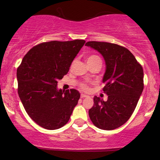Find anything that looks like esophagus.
Wrapping results in <instances>:
<instances>
[{"label":"esophagus","instance_id":"obj_1","mask_svg":"<svg viewBox=\"0 0 160 160\" xmlns=\"http://www.w3.org/2000/svg\"><path fill=\"white\" fill-rule=\"evenodd\" d=\"M87 95H85V94H81V98H87Z\"/></svg>","mask_w":160,"mask_h":160}]
</instances>
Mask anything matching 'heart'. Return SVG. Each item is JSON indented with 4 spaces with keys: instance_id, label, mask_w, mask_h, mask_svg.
I'll use <instances>...</instances> for the list:
<instances>
[{
    "instance_id": "obj_1",
    "label": "heart",
    "mask_w": 160,
    "mask_h": 160,
    "mask_svg": "<svg viewBox=\"0 0 160 160\" xmlns=\"http://www.w3.org/2000/svg\"><path fill=\"white\" fill-rule=\"evenodd\" d=\"M100 60L99 57L96 56V55H90L89 57H87V63L89 62H94V61L95 60ZM81 88L82 89H84V90H88V86L86 84H81Z\"/></svg>"
}]
</instances>
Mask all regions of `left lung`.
Wrapping results in <instances>:
<instances>
[{"label":"left lung","instance_id":"1","mask_svg":"<svg viewBox=\"0 0 160 160\" xmlns=\"http://www.w3.org/2000/svg\"><path fill=\"white\" fill-rule=\"evenodd\" d=\"M103 57L106 62L102 90L106 101L97 96L89 116L97 128L104 130L117 129L130 119L143 89V68L128 49L108 42L88 41Z\"/></svg>","mask_w":160,"mask_h":160}]
</instances>
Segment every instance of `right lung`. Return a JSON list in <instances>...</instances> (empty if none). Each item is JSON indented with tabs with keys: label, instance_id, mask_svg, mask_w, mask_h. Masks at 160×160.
<instances>
[{
	"label": "right lung",
	"instance_id": "add662e5",
	"mask_svg": "<svg viewBox=\"0 0 160 160\" xmlns=\"http://www.w3.org/2000/svg\"><path fill=\"white\" fill-rule=\"evenodd\" d=\"M84 40L52 41L32 47L17 71L18 94L29 117L39 126L57 130L69 121L79 92L58 88Z\"/></svg>",
	"mask_w": 160,
	"mask_h": 160
}]
</instances>
